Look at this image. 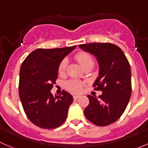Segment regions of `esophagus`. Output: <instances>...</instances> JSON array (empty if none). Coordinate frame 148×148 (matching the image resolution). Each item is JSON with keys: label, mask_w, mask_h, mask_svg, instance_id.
<instances>
[{"label": "esophagus", "mask_w": 148, "mask_h": 148, "mask_svg": "<svg viewBox=\"0 0 148 148\" xmlns=\"http://www.w3.org/2000/svg\"><path fill=\"white\" fill-rule=\"evenodd\" d=\"M79 97H80V96H78V95H74V96H73V99H78Z\"/></svg>", "instance_id": "1"}]
</instances>
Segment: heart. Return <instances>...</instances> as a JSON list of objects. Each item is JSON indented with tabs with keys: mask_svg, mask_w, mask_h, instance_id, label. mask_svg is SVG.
Wrapping results in <instances>:
<instances>
[{
	"mask_svg": "<svg viewBox=\"0 0 148 148\" xmlns=\"http://www.w3.org/2000/svg\"><path fill=\"white\" fill-rule=\"evenodd\" d=\"M75 59L78 60L83 68L90 64H94V60L92 57L86 52H79L75 55ZM67 60H63L59 66V73L63 74L65 72L67 68ZM66 88L70 91L73 93H79L82 89V84L81 82L76 81V80H70L66 83Z\"/></svg>",
	"mask_w": 148,
	"mask_h": 148,
	"instance_id": "1",
	"label": "heart"
}]
</instances>
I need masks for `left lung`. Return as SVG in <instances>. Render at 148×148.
I'll return each instance as SVG.
<instances>
[{
    "mask_svg": "<svg viewBox=\"0 0 148 148\" xmlns=\"http://www.w3.org/2000/svg\"><path fill=\"white\" fill-rule=\"evenodd\" d=\"M79 47L97 57L99 76L93 86L102 91L98 98L87 96L89 104L84 110V115L97 126H108L121 116L130 99V64L123 51L112 43H92L81 44Z\"/></svg>",
    "mask_w": 148,
    "mask_h": 148,
    "instance_id": "8db88e82",
    "label": "left lung"
}]
</instances>
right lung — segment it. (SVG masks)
<instances>
[{
    "label": "right lung",
    "instance_id": "1",
    "mask_svg": "<svg viewBox=\"0 0 148 148\" xmlns=\"http://www.w3.org/2000/svg\"><path fill=\"white\" fill-rule=\"evenodd\" d=\"M75 47L38 49L21 65L19 98L27 117L38 127L55 129L67 119L73 97L65 91L54 96L51 90L56 84L60 62Z\"/></svg>",
    "mask_w": 148,
    "mask_h": 148
}]
</instances>
